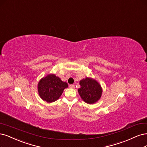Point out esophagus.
<instances>
[{"mask_svg": "<svg viewBox=\"0 0 147 147\" xmlns=\"http://www.w3.org/2000/svg\"><path fill=\"white\" fill-rule=\"evenodd\" d=\"M69 87L70 88H75V85H74V84H70L69 85Z\"/></svg>", "mask_w": 147, "mask_h": 147, "instance_id": "obj_1", "label": "esophagus"}]
</instances>
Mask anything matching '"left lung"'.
Returning a JSON list of instances; mask_svg holds the SVG:
<instances>
[{"instance_id":"8db88e82","label":"left lung","mask_w":147,"mask_h":147,"mask_svg":"<svg viewBox=\"0 0 147 147\" xmlns=\"http://www.w3.org/2000/svg\"><path fill=\"white\" fill-rule=\"evenodd\" d=\"M81 88L78 89L81 98L84 102L94 104L98 102L102 94V88L95 80L86 77L80 82Z\"/></svg>"}]
</instances>
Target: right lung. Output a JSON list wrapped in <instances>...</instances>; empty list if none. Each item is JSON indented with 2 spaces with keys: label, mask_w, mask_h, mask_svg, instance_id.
I'll return each mask as SVG.
<instances>
[{
  "label": "right lung",
  "mask_w": 147,
  "mask_h": 147,
  "mask_svg": "<svg viewBox=\"0 0 147 147\" xmlns=\"http://www.w3.org/2000/svg\"><path fill=\"white\" fill-rule=\"evenodd\" d=\"M67 87L68 84L55 74H49L39 81L38 90L40 97L45 102L52 103L57 100Z\"/></svg>",
  "instance_id": "right-lung-1"
}]
</instances>
